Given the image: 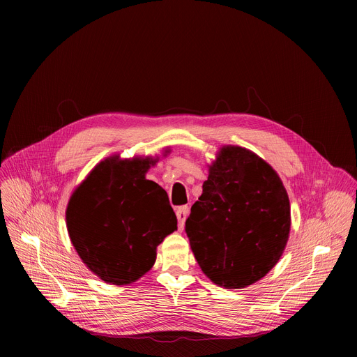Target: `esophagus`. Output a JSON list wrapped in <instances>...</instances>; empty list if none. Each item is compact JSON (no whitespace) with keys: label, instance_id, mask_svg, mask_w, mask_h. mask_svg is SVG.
Returning <instances> with one entry per match:
<instances>
[{"label":"esophagus","instance_id":"esophagus-1","mask_svg":"<svg viewBox=\"0 0 357 357\" xmlns=\"http://www.w3.org/2000/svg\"><path fill=\"white\" fill-rule=\"evenodd\" d=\"M189 215V208L188 206H179L176 209V218H178V222H179V229L183 230V225H185V220Z\"/></svg>","mask_w":357,"mask_h":357}]
</instances>
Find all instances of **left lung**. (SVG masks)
I'll list each match as a JSON object with an SVG mask.
<instances>
[{
    "mask_svg": "<svg viewBox=\"0 0 357 357\" xmlns=\"http://www.w3.org/2000/svg\"><path fill=\"white\" fill-rule=\"evenodd\" d=\"M291 227L287 190L254 152L223 146L185 223L195 259L216 285L244 288L280 260Z\"/></svg>",
    "mask_w": 357,
    "mask_h": 357,
    "instance_id": "1",
    "label": "left lung"
}]
</instances>
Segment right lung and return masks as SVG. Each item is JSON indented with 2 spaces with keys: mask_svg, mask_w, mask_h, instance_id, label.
<instances>
[{
  "mask_svg": "<svg viewBox=\"0 0 357 357\" xmlns=\"http://www.w3.org/2000/svg\"><path fill=\"white\" fill-rule=\"evenodd\" d=\"M149 158L100 162L72 195L68 231L83 263L103 281L126 285L157 259V245L178 229L167 192L145 172Z\"/></svg>",
  "mask_w": 357,
  "mask_h": 357,
  "instance_id": "obj_1",
  "label": "right lung"
}]
</instances>
